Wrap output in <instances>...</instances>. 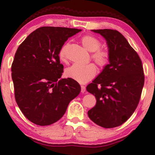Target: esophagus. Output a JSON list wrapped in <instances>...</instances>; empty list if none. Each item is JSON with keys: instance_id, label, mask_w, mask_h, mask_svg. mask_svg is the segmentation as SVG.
Here are the masks:
<instances>
[{"instance_id": "esophagus-1", "label": "esophagus", "mask_w": 155, "mask_h": 155, "mask_svg": "<svg viewBox=\"0 0 155 155\" xmlns=\"http://www.w3.org/2000/svg\"><path fill=\"white\" fill-rule=\"evenodd\" d=\"M81 92L84 93L85 91V90H86L85 87V86H83V85H81Z\"/></svg>"}]
</instances>
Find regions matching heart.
Segmentation results:
<instances>
[{
    "mask_svg": "<svg viewBox=\"0 0 155 155\" xmlns=\"http://www.w3.org/2000/svg\"><path fill=\"white\" fill-rule=\"evenodd\" d=\"M81 44L90 52H94L92 58L100 67H104L108 64L109 54L106 50L99 49L101 41L95 37L85 35L81 39ZM68 44H65L59 50V58L61 61H66V52ZM96 73V68L94 64H74L68 68L65 74L68 78H72L80 83H85L93 78Z\"/></svg>",
    "mask_w": 155,
    "mask_h": 155,
    "instance_id": "1",
    "label": "heart"
}]
</instances>
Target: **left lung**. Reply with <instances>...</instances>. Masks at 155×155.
I'll return each mask as SVG.
<instances>
[{
	"label": "left lung",
	"mask_w": 155,
	"mask_h": 155,
	"mask_svg": "<svg viewBox=\"0 0 155 155\" xmlns=\"http://www.w3.org/2000/svg\"><path fill=\"white\" fill-rule=\"evenodd\" d=\"M91 31L105 39L109 64L86 87L96 98V104L88 111V116L100 127L114 128L127 121L137 108L144 84L142 64L117 31Z\"/></svg>",
	"instance_id": "1"
}]
</instances>
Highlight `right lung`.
Instances as JSON below:
<instances>
[{
    "label": "right lung",
    "instance_id": "1",
    "mask_svg": "<svg viewBox=\"0 0 155 155\" xmlns=\"http://www.w3.org/2000/svg\"><path fill=\"white\" fill-rule=\"evenodd\" d=\"M82 30L43 27L20 44L12 65L15 98L21 111L34 124H53L65 114L70 102L81 91L72 78H61L60 48L70 37Z\"/></svg>",
    "mask_w": 155,
    "mask_h": 155
}]
</instances>
